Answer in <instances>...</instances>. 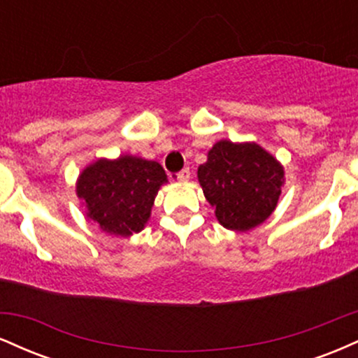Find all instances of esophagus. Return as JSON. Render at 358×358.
Segmentation results:
<instances>
[{"label":"esophagus","mask_w":358,"mask_h":358,"mask_svg":"<svg viewBox=\"0 0 358 358\" xmlns=\"http://www.w3.org/2000/svg\"><path fill=\"white\" fill-rule=\"evenodd\" d=\"M188 178H190V170H188V168H183L182 171L176 173V180H178V182H188Z\"/></svg>","instance_id":"obj_1"}]
</instances>
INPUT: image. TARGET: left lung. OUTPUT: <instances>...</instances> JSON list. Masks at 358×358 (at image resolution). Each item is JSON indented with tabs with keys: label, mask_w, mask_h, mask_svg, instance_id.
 <instances>
[{
	"label": "left lung",
	"mask_w": 358,
	"mask_h": 358,
	"mask_svg": "<svg viewBox=\"0 0 358 358\" xmlns=\"http://www.w3.org/2000/svg\"><path fill=\"white\" fill-rule=\"evenodd\" d=\"M220 225L248 232L268 220L285 187V166L257 143L220 139L196 171Z\"/></svg>",
	"instance_id": "1"
}]
</instances>
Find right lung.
Returning a JSON list of instances; mask_svg holds the SVG:
<instances>
[{"label":"right lung","instance_id":"obj_1","mask_svg":"<svg viewBox=\"0 0 358 358\" xmlns=\"http://www.w3.org/2000/svg\"><path fill=\"white\" fill-rule=\"evenodd\" d=\"M168 176L158 162L121 155L99 158L82 170L76 193L85 217L109 236L129 237L141 232Z\"/></svg>","mask_w":358,"mask_h":358}]
</instances>
